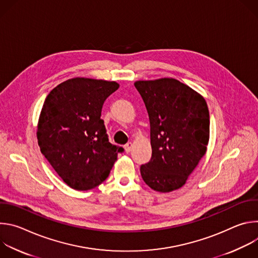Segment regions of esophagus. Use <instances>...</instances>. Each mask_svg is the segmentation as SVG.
<instances>
[{"mask_svg": "<svg viewBox=\"0 0 258 258\" xmlns=\"http://www.w3.org/2000/svg\"><path fill=\"white\" fill-rule=\"evenodd\" d=\"M132 147H133L132 142H128V143H126V144L124 145V149H125V152H126V153H128V152L132 151Z\"/></svg>", "mask_w": 258, "mask_h": 258, "instance_id": "obj_1", "label": "esophagus"}]
</instances>
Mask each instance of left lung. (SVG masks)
Listing matches in <instances>:
<instances>
[{
  "instance_id": "left-lung-1",
  "label": "left lung",
  "mask_w": 258,
  "mask_h": 258,
  "mask_svg": "<svg viewBox=\"0 0 258 258\" xmlns=\"http://www.w3.org/2000/svg\"><path fill=\"white\" fill-rule=\"evenodd\" d=\"M135 87L148 111L152 147L151 159L141 165V175L157 192L179 189L207 149L206 101L174 79L139 81Z\"/></svg>"
}]
</instances>
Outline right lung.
Segmentation results:
<instances>
[{
  "instance_id": "1",
  "label": "right lung",
  "mask_w": 258,
  "mask_h": 258,
  "mask_svg": "<svg viewBox=\"0 0 258 258\" xmlns=\"http://www.w3.org/2000/svg\"><path fill=\"white\" fill-rule=\"evenodd\" d=\"M119 88L115 82L71 79L47 96L39 118L42 154L67 185L91 190L109 175L122 147L109 142L101 111L105 100Z\"/></svg>"
}]
</instances>
